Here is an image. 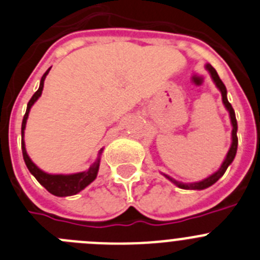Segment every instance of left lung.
I'll return each instance as SVG.
<instances>
[{
	"mask_svg": "<svg viewBox=\"0 0 260 260\" xmlns=\"http://www.w3.org/2000/svg\"><path fill=\"white\" fill-rule=\"evenodd\" d=\"M206 70H208L209 73H210L211 78H213V81L215 82L216 87H218V89L220 90V92H222L223 104H224V107L227 108V111L230 112L231 123H232V127H233L232 128V144H231L230 151H228L227 156H225V159L223 161L222 166L219 168V170L215 171L214 174H211L210 177H208L206 179L201 180V182L182 183V182H178V180L173 179V178L169 177V175H166V174H164V175H165V177L170 180V182H173L174 184L177 185V187L182 188V189H205V188H208V187H210V185H213L216 180H219V178L223 177V174L225 173V170H227L228 166L232 164L233 158H235V156H236V152H237V144H239V139H237V121H236L235 111H233L232 106H231V103L228 102V99H227V89H225L224 83L222 82V80L219 78L216 71L214 70L210 64H206Z\"/></svg>",
	"mask_w": 260,
	"mask_h": 260,
	"instance_id": "8db88e82",
	"label": "left lung"
}]
</instances>
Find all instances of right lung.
Returning <instances> with one entry per match:
<instances>
[{"label":"right lung","instance_id":"right-lung-1","mask_svg":"<svg viewBox=\"0 0 260 260\" xmlns=\"http://www.w3.org/2000/svg\"><path fill=\"white\" fill-rule=\"evenodd\" d=\"M49 71H46L45 75L42 76L41 82H40V87H38L37 91L33 94V96L30 98V101L28 102L27 111H25L24 117H23V122H21V151H23V158H24V162L25 165H27L28 170H29L33 177L38 180L40 184L44 185V187L49 190L50 193L58 197L73 196V194L78 193L80 190H82L83 188H86L87 185H89L95 178H96L98 170H99V164H101V153L103 149H101V152H99V157H98L96 161L90 166L89 170L82 171V173H77V174H70V175H63V174H47L45 173V171H42L41 169H38L37 166L32 162V159L29 158V156L27 154V151H25V144H24L25 123H27V118H28V114H29L30 107L35 104V102L37 101L38 98L41 96L42 89H44L45 78H46Z\"/></svg>","mask_w":260,"mask_h":260}]
</instances>
